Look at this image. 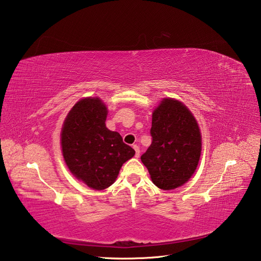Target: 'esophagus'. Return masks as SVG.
<instances>
[{
	"mask_svg": "<svg viewBox=\"0 0 261 261\" xmlns=\"http://www.w3.org/2000/svg\"><path fill=\"white\" fill-rule=\"evenodd\" d=\"M133 148L135 149V158H140L141 150H140V148H138V146H137V145H134V146H133Z\"/></svg>",
	"mask_w": 261,
	"mask_h": 261,
	"instance_id": "34e87169",
	"label": "esophagus"
}]
</instances>
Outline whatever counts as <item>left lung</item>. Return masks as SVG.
Wrapping results in <instances>:
<instances>
[{
	"label": "left lung",
	"mask_w": 261,
	"mask_h": 261,
	"mask_svg": "<svg viewBox=\"0 0 261 261\" xmlns=\"http://www.w3.org/2000/svg\"><path fill=\"white\" fill-rule=\"evenodd\" d=\"M152 144L141 156L156 187L169 191L193 175L201 155V133L181 101L164 98L152 116Z\"/></svg>",
	"instance_id": "left-lung-1"
}]
</instances>
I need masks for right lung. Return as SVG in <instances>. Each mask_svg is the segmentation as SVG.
<instances>
[{"instance_id": "obj_1", "label": "right lung", "mask_w": 261, "mask_h": 261, "mask_svg": "<svg viewBox=\"0 0 261 261\" xmlns=\"http://www.w3.org/2000/svg\"><path fill=\"white\" fill-rule=\"evenodd\" d=\"M107 113L99 98H84L68 113L61 129L62 155L68 169L98 191L111 187L121 165L135 155L119 133L106 127Z\"/></svg>"}]
</instances>
